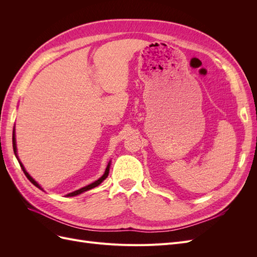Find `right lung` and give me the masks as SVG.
I'll list each match as a JSON object with an SVG mask.
<instances>
[{"mask_svg":"<svg viewBox=\"0 0 257 257\" xmlns=\"http://www.w3.org/2000/svg\"><path fill=\"white\" fill-rule=\"evenodd\" d=\"M13 148H14V152H15V155H16V158L18 159V155H17V147H16V138H15V130H14V134H13ZM18 161H19V159H18ZM19 164H20V166H21V168H22V170H23V173H25V175L27 176V178L29 179V180L32 182L35 186H37L38 189H41V190H43L41 186H40V184H38L34 179L31 177L28 173H27V170L25 169V167H23V165H22V163L19 161ZM109 166H110V163L109 164H108V166H107V168H106V170H105V174L100 177L98 180H96L95 182H93V183H91V184H89V185H87V186H84V188H82V189H80V190H77V191H75V192H73V193H69V194H67L66 196H76V195H79V194H81V193H83V192H85V191H89V190H91V189H93V188H95V186H97L98 184H100L102 183L105 179L107 178V176H108V174H109Z\"/></svg>","mask_w":257,"mask_h":257,"instance_id":"1","label":"right lung"}]
</instances>
